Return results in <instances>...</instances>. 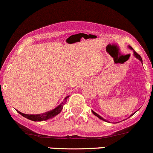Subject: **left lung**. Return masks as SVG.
I'll list each match as a JSON object with an SVG mask.
<instances>
[{"instance_id": "obj_1", "label": "left lung", "mask_w": 153, "mask_h": 153, "mask_svg": "<svg viewBox=\"0 0 153 153\" xmlns=\"http://www.w3.org/2000/svg\"><path fill=\"white\" fill-rule=\"evenodd\" d=\"M129 49H130V50H132V51H133V53H134V54H134V57H136V58H137V59H139V60H140V62H141L142 63H143V59H142V57H140V54H138L137 53V52H135V51H134V50H133V48H132V47H130V46H129ZM136 112H137V111H135V112H134V113L131 114V115H130V116H129V117H131V116H132V115H134V114H135V113H136ZM92 113H93V114H94L95 116H96V117H98V118H99L100 119H101V120H103V121H105V122H108V121H107V120H106V119H103V117H101V116H100V115H99V114H96V112H95V111H93V110H92Z\"/></svg>"}]
</instances>
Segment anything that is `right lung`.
<instances>
[{"instance_id":"add662e5","label":"right lung","mask_w":153,"mask_h":153,"mask_svg":"<svg viewBox=\"0 0 153 153\" xmlns=\"http://www.w3.org/2000/svg\"><path fill=\"white\" fill-rule=\"evenodd\" d=\"M70 96H67L65 99L63 100L62 102L60 104L58 105L56 108H54V109L49 111L45 112V113L40 114H26L22 113V112L19 111L18 110H16V111L19 114H20L21 115L23 116L25 118L29 119V120L34 121V122H42V121H46L47 119H50L53 118V117L59 114L61 112V111L62 110L63 106L65 105V103H66L67 100L69 98Z\"/></svg>"}]
</instances>
